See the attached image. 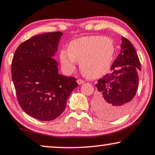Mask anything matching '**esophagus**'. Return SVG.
I'll use <instances>...</instances> for the list:
<instances>
[{
  "label": "esophagus",
  "mask_w": 155,
  "mask_h": 155,
  "mask_svg": "<svg viewBox=\"0 0 155 155\" xmlns=\"http://www.w3.org/2000/svg\"><path fill=\"white\" fill-rule=\"evenodd\" d=\"M77 83L79 85H81V84H83L84 83V80H82V79H81V78H79V79H78L77 80Z\"/></svg>",
  "instance_id": "esophagus-1"
}]
</instances>
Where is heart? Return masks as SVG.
<instances>
[{"mask_svg": "<svg viewBox=\"0 0 155 155\" xmlns=\"http://www.w3.org/2000/svg\"><path fill=\"white\" fill-rule=\"evenodd\" d=\"M115 52L114 42L108 37L84 36L71 41L67 52L60 53L61 64L67 72H72L80 62L81 73L89 78L104 74L110 68Z\"/></svg>", "mask_w": 155, "mask_h": 155, "instance_id": "b5f03b06", "label": "heart"}]
</instances>
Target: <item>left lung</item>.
<instances>
[{
	"label": "left lung",
	"instance_id": "obj_1",
	"mask_svg": "<svg viewBox=\"0 0 155 155\" xmlns=\"http://www.w3.org/2000/svg\"><path fill=\"white\" fill-rule=\"evenodd\" d=\"M121 52L111 67V73L95 84L97 91L93 107L106 119H118L126 114L134 103L138 87V71L140 62L132 43L122 38Z\"/></svg>",
	"mask_w": 155,
	"mask_h": 155
}]
</instances>
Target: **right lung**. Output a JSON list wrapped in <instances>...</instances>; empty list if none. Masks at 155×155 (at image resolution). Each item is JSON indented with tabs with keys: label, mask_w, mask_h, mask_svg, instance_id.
I'll list each match as a JSON object with an SVG mask.
<instances>
[{
	"label": "right lung",
	"mask_w": 155,
	"mask_h": 155,
	"mask_svg": "<svg viewBox=\"0 0 155 155\" xmlns=\"http://www.w3.org/2000/svg\"><path fill=\"white\" fill-rule=\"evenodd\" d=\"M60 31L32 36L15 52L11 72L17 100L34 118L51 121L64 112L67 99L78 86L74 77L59 74L58 51Z\"/></svg>",
	"instance_id": "add662e5"
}]
</instances>
